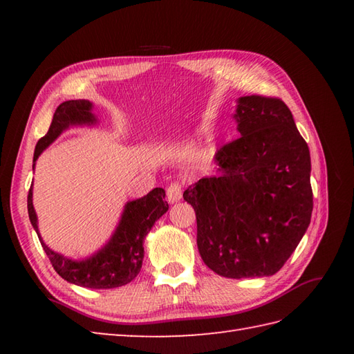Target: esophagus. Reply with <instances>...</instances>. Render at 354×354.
<instances>
[{"label": "esophagus", "instance_id": "obj_1", "mask_svg": "<svg viewBox=\"0 0 354 354\" xmlns=\"http://www.w3.org/2000/svg\"><path fill=\"white\" fill-rule=\"evenodd\" d=\"M183 198V184L179 181H173L167 187V199L169 202H176Z\"/></svg>", "mask_w": 354, "mask_h": 354}]
</instances>
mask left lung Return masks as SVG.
<instances>
[{"mask_svg": "<svg viewBox=\"0 0 354 354\" xmlns=\"http://www.w3.org/2000/svg\"><path fill=\"white\" fill-rule=\"evenodd\" d=\"M240 137L216 152L221 175L184 192L205 265L228 278L269 277L283 268L310 223V153L278 97L245 95Z\"/></svg>", "mask_w": 354, "mask_h": 354, "instance_id": "left-lung-1", "label": "left lung"}]
</instances>
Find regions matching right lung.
I'll return each instance as SVG.
<instances>
[{
	"label": "right lung",
	"instance_id": "obj_1",
	"mask_svg": "<svg viewBox=\"0 0 354 354\" xmlns=\"http://www.w3.org/2000/svg\"><path fill=\"white\" fill-rule=\"evenodd\" d=\"M91 109L93 104L88 100H68L59 104L55 115H53L48 132L37 141L33 161H36L42 150L51 145L70 124L95 123V117L91 114ZM32 187L33 185H30L28 190L27 208L30 222L37 232ZM167 209L169 204L165 201V192L160 187L147 193L145 198L127 202L122 221H120L109 243L94 254L93 257L82 261L65 259L64 255L51 251L42 242L39 232H37V237H39V242L53 268L64 280L89 289H114L131 283L138 275L142 257H145L142 240H145L150 228L153 227L155 221L160 219Z\"/></svg>",
	"mask_w": 354,
	"mask_h": 354
}]
</instances>
